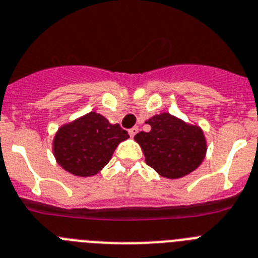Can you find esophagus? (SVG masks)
I'll use <instances>...</instances> for the list:
<instances>
[{
  "mask_svg": "<svg viewBox=\"0 0 258 258\" xmlns=\"http://www.w3.org/2000/svg\"><path fill=\"white\" fill-rule=\"evenodd\" d=\"M138 131H139V128H138V127H133V128H131V130H128L130 136H131V138H134V136H135L136 134H138Z\"/></svg>",
  "mask_w": 258,
  "mask_h": 258,
  "instance_id": "obj_1",
  "label": "esophagus"
}]
</instances>
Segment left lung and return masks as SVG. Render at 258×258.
<instances>
[{
  "label": "left lung",
  "instance_id": "obj_1",
  "mask_svg": "<svg viewBox=\"0 0 258 258\" xmlns=\"http://www.w3.org/2000/svg\"><path fill=\"white\" fill-rule=\"evenodd\" d=\"M148 133L136 134L135 142L142 147L146 162L169 179L194 172L206 157L207 140L203 130L169 112L156 114L146 120Z\"/></svg>",
  "mask_w": 258,
  "mask_h": 258
}]
</instances>
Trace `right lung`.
I'll return each mask as SVG.
<instances>
[{
    "label": "right lung",
    "mask_w": 258,
    "mask_h": 258,
    "mask_svg": "<svg viewBox=\"0 0 258 258\" xmlns=\"http://www.w3.org/2000/svg\"><path fill=\"white\" fill-rule=\"evenodd\" d=\"M120 125L90 111L64 123L53 136L52 151L62 169L77 177H92L105 168L116 147L128 139Z\"/></svg>",
    "instance_id": "1"
}]
</instances>
